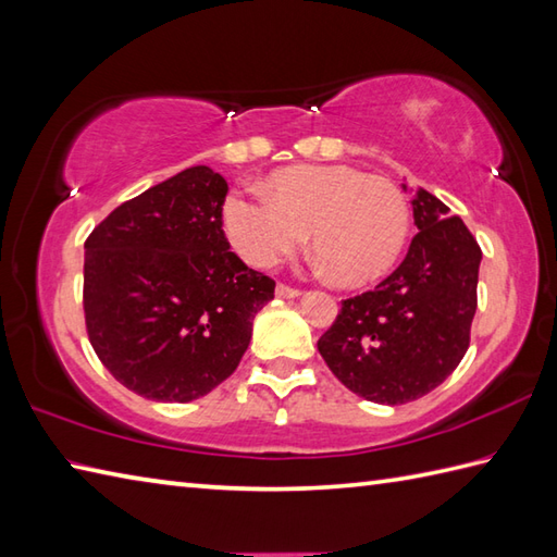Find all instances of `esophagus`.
Instances as JSON below:
<instances>
[{
  "label": "esophagus",
  "mask_w": 557,
  "mask_h": 557,
  "mask_svg": "<svg viewBox=\"0 0 557 557\" xmlns=\"http://www.w3.org/2000/svg\"><path fill=\"white\" fill-rule=\"evenodd\" d=\"M275 292H277V297H282V299H294V297H299V294H301V289L289 287V285H285V282H280Z\"/></svg>",
  "instance_id": "1"
}]
</instances>
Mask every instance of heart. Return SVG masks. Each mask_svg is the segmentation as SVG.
Listing matches in <instances>:
<instances>
[{
  "instance_id": "1",
  "label": "heart",
  "mask_w": 557,
  "mask_h": 557,
  "mask_svg": "<svg viewBox=\"0 0 557 557\" xmlns=\"http://www.w3.org/2000/svg\"><path fill=\"white\" fill-rule=\"evenodd\" d=\"M411 212L401 188L347 164H299L275 174L272 194L234 191L224 232L244 260L277 265L313 234V248L349 287L373 282L407 246Z\"/></svg>"
}]
</instances>
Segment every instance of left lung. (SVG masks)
<instances>
[{"label": "left lung", "mask_w": 557, "mask_h": 557, "mask_svg": "<svg viewBox=\"0 0 557 557\" xmlns=\"http://www.w3.org/2000/svg\"><path fill=\"white\" fill-rule=\"evenodd\" d=\"M413 234L399 268L342 301L318 351L337 381L377 405L429 395L465 359L476 313L481 246L425 188L413 191Z\"/></svg>", "instance_id": "1"}]
</instances>
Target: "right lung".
Returning <instances> with one entry per match:
<instances>
[{"label":"right lung","instance_id":"add662e5","mask_svg":"<svg viewBox=\"0 0 557 557\" xmlns=\"http://www.w3.org/2000/svg\"><path fill=\"white\" fill-rule=\"evenodd\" d=\"M227 182L188 168L114 208L86 239L83 313L98 359L132 393L191 401L236 371L275 280L222 232Z\"/></svg>","mask_w":557,"mask_h":557}]
</instances>
